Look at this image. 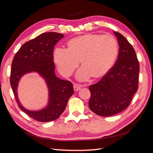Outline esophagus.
Wrapping results in <instances>:
<instances>
[{"label": "esophagus", "mask_w": 153, "mask_h": 153, "mask_svg": "<svg viewBox=\"0 0 153 153\" xmlns=\"http://www.w3.org/2000/svg\"><path fill=\"white\" fill-rule=\"evenodd\" d=\"M73 89H74V91H79L81 89V86L75 84H74V85H73Z\"/></svg>", "instance_id": "34e87169"}]
</instances>
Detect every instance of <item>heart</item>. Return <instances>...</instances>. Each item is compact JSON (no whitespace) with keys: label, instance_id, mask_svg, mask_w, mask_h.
I'll return each instance as SVG.
<instances>
[{"label":"heart","instance_id":"heart-1","mask_svg":"<svg viewBox=\"0 0 153 153\" xmlns=\"http://www.w3.org/2000/svg\"><path fill=\"white\" fill-rule=\"evenodd\" d=\"M68 49L57 48L54 61L59 71L69 76L79 65L78 79L85 80L91 76L98 79L107 73L118 53L116 39L112 35L87 34L75 37L68 42Z\"/></svg>","mask_w":153,"mask_h":153}]
</instances>
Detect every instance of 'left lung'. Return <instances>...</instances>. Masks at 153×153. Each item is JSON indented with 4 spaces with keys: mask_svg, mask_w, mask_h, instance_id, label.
Segmentation results:
<instances>
[{
    "mask_svg": "<svg viewBox=\"0 0 153 153\" xmlns=\"http://www.w3.org/2000/svg\"><path fill=\"white\" fill-rule=\"evenodd\" d=\"M114 33L119 46L117 61L99 82L89 86V107L103 117L117 114L127 108L138 89L140 68L135 51L121 34Z\"/></svg>",
    "mask_w": 153,
    "mask_h": 153,
    "instance_id": "8db88e82",
    "label": "left lung"
}]
</instances>
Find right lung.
<instances>
[{
    "label": "right lung",
    "mask_w": 153,
    "mask_h": 153,
    "mask_svg": "<svg viewBox=\"0 0 153 153\" xmlns=\"http://www.w3.org/2000/svg\"><path fill=\"white\" fill-rule=\"evenodd\" d=\"M64 38L62 34L54 32L43 33L22 45L13 58L10 84L19 108L36 121L47 123L59 117L73 95V84L60 79L55 74L53 61L54 46ZM37 72L45 80L49 90L48 105L39 111L25 109L17 96V86L21 78L27 73Z\"/></svg>",
    "instance_id": "add662e5"
}]
</instances>
